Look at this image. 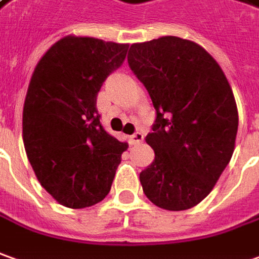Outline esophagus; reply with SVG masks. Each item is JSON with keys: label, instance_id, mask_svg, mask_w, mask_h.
Masks as SVG:
<instances>
[{"label": "esophagus", "instance_id": "esophagus-1", "mask_svg": "<svg viewBox=\"0 0 259 259\" xmlns=\"http://www.w3.org/2000/svg\"><path fill=\"white\" fill-rule=\"evenodd\" d=\"M143 139H144L143 133H142V132H136L135 135H132V136L129 137L130 144H139L140 142H143Z\"/></svg>", "mask_w": 259, "mask_h": 259}]
</instances>
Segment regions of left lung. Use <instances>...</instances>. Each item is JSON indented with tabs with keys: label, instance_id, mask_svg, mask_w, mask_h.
Wrapping results in <instances>:
<instances>
[{
	"label": "left lung",
	"instance_id": "8db88e82",
	"mask_svg": "<svg viewBox=\"0 0 259 259\" xmlns=\"http://www.w3.org/2000/svg\"><path fill=\"white\" fill-rule=\"evenodd\" d=\"M127 62L157 113L146 136L154 161L140 173L144 194L160 208L189 210L210 194L233 156V89L203 47L179 36L132 44Z\"/></svg>",
	"mask_w": 259,
	"mask_h": 259
}]
</instances>
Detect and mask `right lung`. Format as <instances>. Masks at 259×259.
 Segmentation results:
<instances>
[{"mask_svg": "<svg viewBox=\"0 0 259 259\" xmlns=\"http://www.w3.org/2000/svg\"><path fill=\"white\" fill-rule=\"evenodd\" d=\"M127 48L68 35L33 69L22 112L24 146L42 187L65 207L102 201L127 149L103 129L96 109L98 92Z\"/></svg>", "mask_w": 259, "mask_h": 259, "instance_id": "right-lung-1", "label": "right lung"}]
</instances>
